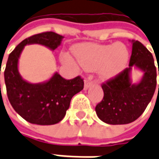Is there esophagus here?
<instances>
[{
  "label": "esophagus",
  "instance_id": "1",
  "mask_svg": "<svg viewBox=\"0 0 159 159\" xmlns=\"http://www.w3.org/2000/svg\"><path fill=\"white\" fill-rule=\"evenodd\" d=\"M91 85H92V81H91V78H90V77L84 80V90L89 89Z\"/></svg>",
  "mask_w": 159,
  "mask_h": 159
}]
</instances>
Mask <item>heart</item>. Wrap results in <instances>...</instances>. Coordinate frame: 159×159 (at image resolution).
I'll use <instances>...</instances> for the list:
<instances>
[{"mask_svg":"<svg viewBox=\"0 0 159 159\" xmlns=\"http://www.w3.org/2000/svg\"><path fill=\"white\" fill-rule=\"evenodd\" d=\"M74 52L79 64L88 71H96L102 79L116 77L126 69L130 52L123 44L115 42L110 45L91 43L80 44L74 47ZM69 60V57L67 56Z\"/></svg>","mask_w":159,"mask_h":159,"instance_id":"1","label":"heart"}]
</instances>
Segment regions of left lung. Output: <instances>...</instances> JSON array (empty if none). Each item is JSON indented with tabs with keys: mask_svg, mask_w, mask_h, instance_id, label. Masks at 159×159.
Listing matches in <instances>:
<instances>
[{
	"mask_svg": "<svg viewBox=\"0 0 159 159\" xmlns=\"http://www.w3.org/2000/svg\"><path fill=\"white\" fill-rule=\"evenodd\" d=\"M131 43L129 68L102 84L104 98L95 110L98 117L107 124L122 125L134 121L144 112L156 90L157 70L151 52L141 42L132 40ZM133 68L144 73L136 84L131 79Z\"/></svg>",
	"mask_w": 159,
	"mask_h": 159,
	"instance_id": "8db88e82",
	"label": "left lung"
}]
</instances>
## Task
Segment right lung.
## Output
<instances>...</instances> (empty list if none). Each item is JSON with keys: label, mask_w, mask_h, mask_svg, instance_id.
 <instances>
[{"label": "right lung", "mask_w": 159, "mask_h": 159, "mask_svg": "<svg viewBox=\"0 0 159 159\" xmlns=\"http://www.w3.org/2000/svg\"><path fill=\"white\" fill-rule=\"evenodd\" d=\"M63 38L52 31L36 34L23 40L8 56L4 71L8 98L15 111L30 123L60 122L69 109L71 98L84 89V80L80 76L66 80L55 72L46 82L30 84L23 79L18 71L20 55L26 45L39 44L53 51L61 44Z\"/></svg>", "instance_id": "1"}]
</instances>
